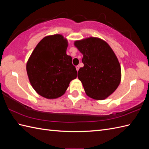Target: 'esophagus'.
Returning <instances> with one entry per match:
<instances>
[{
    "label": "esophagus",
    "mask_w": 149,
    "mask_h": 149,
    "mask_svg": "<svg viewBox=\"0 0 149 149\" xmlns=\"http://www.w3.org/2000/svg\"><path fill=\"white\" fill-rule=\"evenodd\" d=\"M75 68H76L77 71H78V70H79V66L77 65V66H76V67H75Z\"/></svg>",
    "instance_id": "obj_1"
}]
</instances>
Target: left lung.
<instances>
[{
  "label": "left lung",
  "mask_w": 149,
  "mask_h": 149,
  "mask_svg": "<svg viewBox=\"0 0 149 149\" xmlns=\"http://www.w3.org/2000/svg\"><path fill=\"white\" fill-rule=\"evenodd\" d=\"M75 46L83 54L84 66L78 71L86 95L104 100L118 88L121 81V68L115 54L105 41L90 37L75 41Z\"/></svg>",
  "instance_id": "obj_1"
}]
</instances>
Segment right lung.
I'll return each mask as SVG.
<instances>
[{"mask_svg":"<svg viewBox=\"0 0 149 149\" xmlns=\"http://www.w3.org/2000/svg\"><path fill=\"white\" fill-rule=\"evenodd\" d=\"M68 42L61 34L48 36L36 45L27 63L28 77L34 90L47 99H56L65 93L77 77L72 57L66 54Z\"/></svg>","mask_w":149,"mask_h":149,"instance_id":"add662e5","label":"right lung"}]
</instances>
